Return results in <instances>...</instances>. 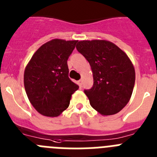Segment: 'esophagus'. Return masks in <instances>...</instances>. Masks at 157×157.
<instances>
[{"instance_id": "34e87169", "label": "esophagus", "mask_w": 157, "mask_h": 157, "mask_svg": "<svg viewBox=\"0 0 157 157\" xmlns=\"http://www.w3.org/2000/svg\"><path fill=\"white\" fill-rule=\"evenodd\" d=\"M77 84H78V85L80 86V87H82V80H78V81H77Z\"/></svg>"}]
</instances>
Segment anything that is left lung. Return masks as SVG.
<instances>
[{
	"label": "left lung",
	"instance_id": "1",
	"mask_svg": "<svg viewBox=\"0 0 157 157\" xmlns=\"http://www.w3.org/2000/svg\"><path fill=\"white\" fill-rule=\"evenodd\" d=\"M76 48L92 70L94 84L84 90L92 108L105 116L119 113L129 101L135 86V68L128 56L108 40H81Z\"/></svg>",
	"mask_w": 157,
	"mask_h": 157
}]
</instances>
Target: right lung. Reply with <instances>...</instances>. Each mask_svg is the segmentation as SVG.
<instances>
[{
  "mask_svg": "<svg viewBox=\"0 0 157 157\" xmlns=\"http://www.w3.org/2000/svg\"><path fill=\"white\" fill-rule=\"evenodd\" d=\"M78 40L54 39L40 46L24 72V87L38 113L58 117L68 108L79 86L69 78L67 60Z\"/></svg>",
  "mask_w": 157,
  "mask_h": 157,
  "instance_id": "obj_1",
  "label": "right lung"
}]
</instances>
